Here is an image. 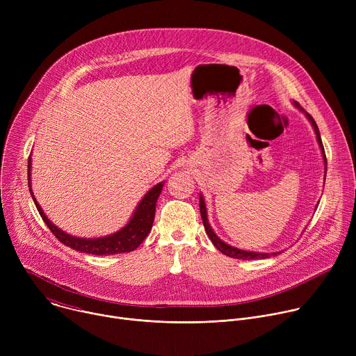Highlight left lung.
Segmentation results:
<instances>
[{
  "instance_id": "left-lung-1",
  "label": "left lung",
  "mask_w": 356,
  "mask_h": 356,
  "mask_svg": "<svg viewBox=\"0 0 356 356\" xmlns=\"http://www.w3.org/2000/svg\"><path fill=\"white\" fill-rule=\"evenodd\" d=\"M293 106L296 108H298L301 113H304V115L307 117V120L310 121V124L313 125L314 128V132H316V136H317V142L320 145V149H321V154H323V159H324V173L327 175V158H325V152H324V146H323V140H321V135H320V131H318V127L314 121V118L304 111L297 101H293ZM324 175V176H325ZM318 207V206H317ZM200 213H201V218H202V224H204V228H206V232L209 235V238L211 239V242L214 243V246L221 252L224 253V255L229 257V258H235V259H245V261H252V259H266V258H270L273 255H277V253L280 252H252V250H245V249H239V248H235L227 242H224L221 238L217 236V234L214 232V229L211 228L210 222H209V217H207V207H206V202H204V198H202V194H200Z\"/></svg>"
}]
</instances>
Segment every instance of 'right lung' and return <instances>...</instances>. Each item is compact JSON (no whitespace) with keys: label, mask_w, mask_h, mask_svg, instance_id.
<instances>
[{"label":"right lung","mask_w":356,"mask_h":356,"mask_svg":"<svg viewBox=\"0 0 356 356\" xmlns=\"http://www.w3.org/2000/svg\"><path fill=\"white\" fill-rule=\"evenodd\" d=\"M31 168H32V158L29 156L28 159V184H29V191L33 198L35 206L47 225V228L54 232V235L66 246L83 252V253H91V255H98V257H106V255H115V253H125L135 250L143 239L147 236V234L152 229V225H154V218H155V211H156V202L158 198L162 193V188L165 186V181H161L152 187L143 198L138 202V206L131 217V220L122 227L120 231L106 235V236H99V238H81V236H74L59 227H56L52 221H50L46 214L43 213L42 207L39 206V202L36 201L32 186H31Z\"/></svg>","instance_id":"obj_1"}]
</instances>
